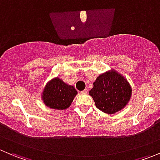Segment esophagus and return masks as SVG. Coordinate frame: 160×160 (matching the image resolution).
<instances>
[{
    "label": "esophagus",
    "mask_w": 160,
    "mask_h": 160,
    "mask_svg": "<svg viewBox=\"0 0 160 160\" xmlns=\"http://www.w3.org/2000/svg\"><path fill=\"white\" fill-rule=\"evenodd\" d=\"M80 93H81V94H87V93H88V90L85 89L82 90V91H80Z\"/></svg>",
    "instance_id": "esophagus-1"
}]
</instances>
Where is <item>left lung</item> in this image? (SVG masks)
Here are the masks:
<instances>
[{"instance_id":"left-lung-1","label":"left lung","mask_w":160,"mask_h":160,"mask_svg":"<svg viewBox=\"0 0 160 160\" xmlns=\"http://www.w3.org/2000/svg\"><path fill=\"white\" fill-rule=\"evenodd\" d=\"M89 94L99 110L112 114L123 109L132 96L128 80L114 70L98 76Z\"/></svg>"}]
</instances>
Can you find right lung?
I'll return each mask as SVG.
<instances>
[{
  "label": "right lung",
  "mask_w": 160,
  "mask_h": 160,
  "mask_svg": "<svg viewBox=\"0 0 160 160\" xmlns=\"http://www.w3.org/2000/svg\"><path fill=\"white\" fill-rule=\"evenodd\" d=\"M77 91L59 77L52 79L44 88L42 99L45 105L56 110H65L71 105Z\"/></svg>",
  "instance_id": "1"
}]
</instances>
